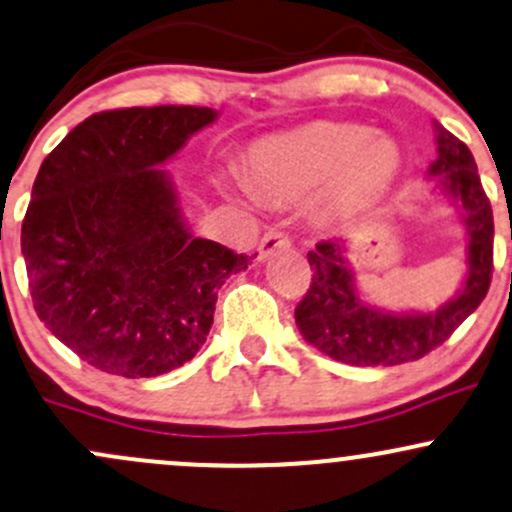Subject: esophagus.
I'll return each instance as SVG.
<instances>
[{"mask_svg": "<svg viewBox=\"0 0 512 512\" xmlns=\"http://www.w3.org/2000/svg\"><path fill=\"white\" fill-rule=\"evenodd\" d=\"M286 247H291V238L284 230H267V233L262 235L260 245H257V255H260V260H267L274 252L286 250Z\"/></svg>", "mask_w": 512, "mask_h": 512, "instance_id": "1", "label": "esophagus"}]
</instances>
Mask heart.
<instances>
[{"mask_svg":"<svg viewBox=\"0 0 512 512\" xmlns=\"http://www.w3.org/2000/svg\"><path fill=\"white\" fill-rule=\"evenodd\" d=\"M401 172L391 138L350 121H316L286 136L262 140L250 153V179L272 199L299 201L323 192L320 211L347 218L389 192Z\"/></svg>","mask_w":512,"mask_h":512,"instance_id":"1","label":"heart"}]
</instances>
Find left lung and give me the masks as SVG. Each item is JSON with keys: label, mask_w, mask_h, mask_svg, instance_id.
<instances>
[{"label": "left lung", "mask_w": 512, "mask_h": 512, "mask_svg": "<svg viewBox=\"0 0 512 512\" xmlns=\"http://www.w3.org/2000/svg\"><path fill=\"white\" fill-rule=\"evenodd\" d=\"M437 160L430 174H440L442 192L462 209L466 245V282L459 294L432 313H384L357 296L352 272L338 240H320L308 252L311 286L296 306L301 335L323 355L355 367H391L413 362L440 347L486 299L493 274V211L481 187L471 150L435 123Z\"/></svg>", "instance_id": "1"}]
</instances>
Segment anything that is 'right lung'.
Here are the masks:
<instances>
[{
    "label": "right lung",
    "mask_w": 512,
    "mask_h": 512,
    "mask_svg": "<svg viewBox=\"0 0 512 512\" xmlns=\"http://www.w3.org/2000/svg\"><path fill=\"white\" fill-rule=\"evenodd\" d=\"M213 121L206 106L99 111L38 170L21 226L33 308L94 369L182 367L206 342L218 289L247 269V255L189 233L157 170Z\"/></svg>",
    "instance_id": "add662e5"
}]
</instances>
